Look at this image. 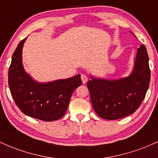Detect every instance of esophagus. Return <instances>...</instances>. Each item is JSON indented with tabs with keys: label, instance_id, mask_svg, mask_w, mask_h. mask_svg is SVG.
<instances>
[{
	"label": "esophagus",
	"instance_id": "34e87169",
	"mask_svg": "<svg viewBox=\"0 0 158 158\" xmlns=\"http://www.w3.org/2000/svg\"><path fill=\"white\" fill-rule=\"evenodd\" d=\"M81 80H82L83 84H85V83H86V81H88V77H87V76L86 75V74H81Z\"/></svg>",
	"mask_w": 158,
	"mask_h": 158
}]
</instances>
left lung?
<instances>
[{"label":"left lung","instance_id":"left-lung-1","mask_svg":"<svg viewBox=\"0 0 158 158\" xmlns=\"http://www.w3.org/2000/svg\"><path fill=\"white\" fill-rule=\"evenodd\" d=\"M150 74L146 48L141 45L129 76L108 80L90 75L87 87L95 112L107 120L118 119L135 112L146 96Z\"/></svg>","mask_w":158,"mask_h":158}]
</instances>
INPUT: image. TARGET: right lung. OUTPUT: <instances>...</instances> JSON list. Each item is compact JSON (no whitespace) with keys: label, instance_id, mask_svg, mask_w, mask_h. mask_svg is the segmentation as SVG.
<instances>
[{"label":"right lung","instance_id":"add662e5","mask_svg":"<svg viewBox=\"0 0 158 158\" xmlns=\"http://www.w3.org/2000/svg\"><path fill=\"white\" fill-rule=\"evenodd\" d=\"M26 40L18 45L9 69L8 83L12 98L27 116L47 122L59 119L66 112L74 89L82 84L81 74L47 83L34 81L23 66L22 48Z\"/></svg>","mask_w":158,"mask_h":158}]
</instances>
